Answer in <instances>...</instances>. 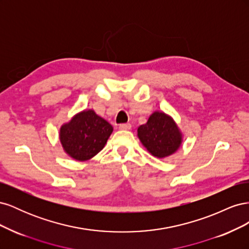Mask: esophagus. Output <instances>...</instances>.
I'll return each mask as SVG.
<instances>
[{
    "mask_svg": "<svg viewBox=\"0 0 249 249\" xmlns=\"http://www.w3.org/2000/svg\"><path fill=\"white\" fill-rule=\"evenodd\" d=\"M132 124H119V130H131Z\"/></svg>",
    "mask_w": 249,
    "mask_h": 249,
    "instance_id": "1",
    "label": "esophagus"
}]
</instances>
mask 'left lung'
Here are the masks:
<instances>
[{"instance_id":"left-lung-1","label":"left lung","mask_w":249,"mask_h":249,"mask_svg":"<svg viewBox=\"0 0 249 249\" xmlns=\"http://www.w3.org/2000/svg\"><path fill=\"white\" fill-rule=\"evenodd\" d=\"M138 137L148 152L158 158L173 154L182 142L177 124L162 112L153 113L147 123L138 127Z\"/></svg>"}]
</instances>
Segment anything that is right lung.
Masks as SVG:
<instances>
[{
	"label": "right lung",
	"instance_id": "obj_1",
	"mask_svg": "<svg viewBox=\"0 0 249 249\" xmlns=\"http://www.w3.org/2000/svg\"><path fill=\"white\" fill-rule=\"evenodd\" d=\"M113 131L112 125L92 110L83 111L60 130L65 152L78 161H86L100 153Z\"/></svg>",
	"mask_w": 249,
	"mask_h": 249
}]
</instances>
